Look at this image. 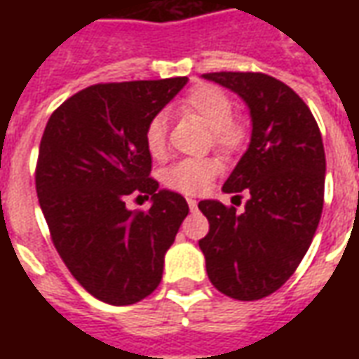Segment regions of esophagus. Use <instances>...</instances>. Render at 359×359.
I'll list each match as a JSON object with an SVG mask.
<instances>
[{"mask_svg":"<svg viewBox=\"0 0 359 359\" xmlns=\"http://www.w3.org/2000/svg\"><path fill=\"white\" fill-rule=\"evenodd\" d=\"M187 202H188V208H190V210H196V208H198V202H196L194 198H187Z\"/></svg>","mask_w":359,"mask_h":359,"instance_id":"1","label":"esophagus"}]
</instances>
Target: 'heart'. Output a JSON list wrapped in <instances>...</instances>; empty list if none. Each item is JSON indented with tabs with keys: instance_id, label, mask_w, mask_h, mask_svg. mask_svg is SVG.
Instances as JSON below:
<instances>
[{
	"instance_id": "heart-1",
	"label": "heart",
	"mask_w": 359,
	"mask_h": 359,
	"mask_svg": "<svg viewBox=\"0 0 359 359\" xmlns=\"http://www.w3.org/2000/svg\"><path fill=\"white\" fill-rule=\"evenodd\" d=\"M180 109L192 113L205 123L211 130V142L223 154H234L246 142V126L242 121L233 117L234 103L225 90L213 84H200L190 90L182 102ZM146 146L149 156H165L167 149V117L157 113L146 126ZM219 172V161L211 157L203 159H180L163 171V182L171 190L182 194H198L208 187L211 179Z\"/></svg>"
}]
</instances>
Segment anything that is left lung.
Returning a JSON list of instances; mask_svg holds the SVG:
<instances>
[{"mask_svg":"<svg viewBox=\"0 0 359 359\" xmlns=\"http://www.w3.org/2000/svg\"><path fill=\"white\" fill-rule=\"evenodd\" d=\"M248 105V149L223 192H248L244 210L217 200L198 208L210 221L200 241L211 285L234 300H259L292 277L321 219L325 149L309 107L285 82L264 73H208ZM238 198L241 203V196Z\"/></svg>","mask_w":359,"mask_h":359,"instance_id":"8db88e82","label":"left lung"}]
</instances>
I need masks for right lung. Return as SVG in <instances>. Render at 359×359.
<instances>
[{
	"label": "right lung",
	"instance_id": "1",
	"mask_svg": "<svg viewBox=\"0 0 359 359\" xmlns=\"http://www.w3.org/2000/svg\"><path fill=\"white\" fill-rule=\"evenodd\" d=\"M188 82L94 84L51 113L40 142L36 192L51 241L79 283L111 306H130L156 290L188 203L149 177L146 126ZM152 196L148 212L126 195Z\"/></svg>",
	"mask_w": 359,
	"mask_h": 359
}]
</instances>
